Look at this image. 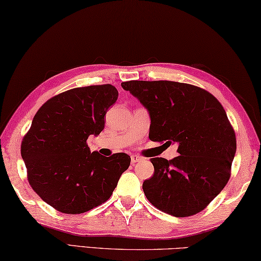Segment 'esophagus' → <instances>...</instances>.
I'll return each mask as SVG.
<instances>
[{
	"instance_id": "1",
	"label": "esophagus",
	"mask_w": 261,
	"mask_h": 261,
	"mask_svg": "<svg viewBox=\"0 0 261 261\" xmlns=\"http://www.w3.org/2000/svg\"><path fill=\"white\" fill-rule=\"evenodd\" d=\"M140 160H142V156H139V155H136V154L131 155V163H132V165H135L136 163H139Z\"/></svg>"
}]
</instances>
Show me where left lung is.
Listing matches in <instances>:
<instances>
[{
	"instance_id": "obj_1",
	"label": "left lung",
	"mask_w": 261,
	"mask_h": 261,
	"mask_svg": "<svg viewBox=\"0 0 261 261\" xmlns=\"http://www.w3.org/2000/svg\"><path fill=\"white\" fill-rule=\"evenodd\" d=\"M122 87L148 111V138L176 144L180 154L151 159L154 174L143 184L147 200L175 217L200 213L230 179L237 144L224 108L206 90L181 82L136 80Z\"/></svg>"
}]
</instances>
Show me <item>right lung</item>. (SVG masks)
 Returning a JSON list of instances; mask_svg holds the SVG:
<instances>
[{"label": "right lung", "instance_id": "right-lung-1", "mask_svg": "<svg viewBox=\"0 0 261 261\" xmlns=\"http://www.w3.org/2000/svg\"><path fill=\"white\" fill-rule=\"evenodd\" d=\"M117 97L111 85L69 89L45 102L32 119L20 154L32 189L58 212L82 214L102 204L129 168L126 153L105 156L86 143L105 129Z\"/></svg>", "mask_w": 261, "mask_h": 261}]
</instances>
